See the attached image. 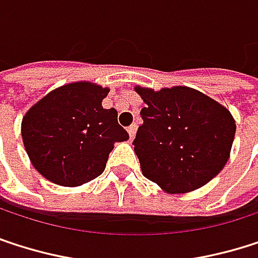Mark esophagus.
I'll use <instances>...</instances> for the list:
<instances>
[{
    "label": "esophagus",
    "mask_w": 258,
    "mask_h": 258,
    "mask_svg": "<svg viewBox=\"0 0 258 258\" xmlns=\"http://www.w3.org/2000/svg\"><path fill=\"white\" fill-rule=\"evenodd\" d=\"M127 132H129V138L134 140V137H135V134H137V124H135V123L131 124V126L127 127Z\"/></svg>",
    "instance_id": "1"
}]
</instances>
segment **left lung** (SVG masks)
<instances>
[{
  "label": "left lung",
  "instance_id": "left-lung-1",
  "mask_svg": "<svg viewBox=\"0 0 258 258\" xmlns=\"http://www.w3.org/2000/svg\"><path fill=\"white\" fill-rule=\"evenodd\" d=\"M146 102L134 150L144 177L165 192H191L227 164L236 124L227 108L189 87H135Z\"/></svg>",
  "mask_w": 258,
  "mask_h": 258
}]
</instances>
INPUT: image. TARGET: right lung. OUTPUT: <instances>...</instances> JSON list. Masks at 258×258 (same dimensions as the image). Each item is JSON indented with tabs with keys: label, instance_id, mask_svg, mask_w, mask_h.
<instances>
[{
	"label": "right lung",
	"instance_id": "obj_1",
	"mask_svg": "<svg viewBox=\"0 0 258 258\" xmlns=\"http://www.w3.org/2000/svg\"><path fill=\"white\" fill-rule=\"evenodd\" d=\"M108 88L81 81L52 90L22 118V140L34 168L60 186H79L105 170L115 143L129 140L117 111L105 109Z\"/></svg>",
	"mask_w": 258,
	"mask_h": 258
}]
</instances>
